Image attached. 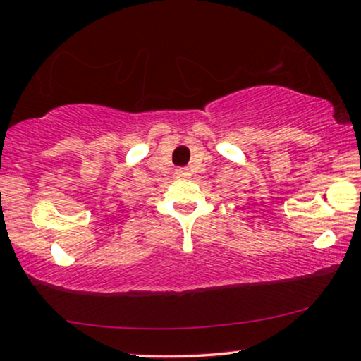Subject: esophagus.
Segmentation results:
<instances>
[{
	"instance_id": "esophagus-1",
	"label": "esophagus",
	"mask_w": 361,
	"mask_h": 361,
	"mask_svg": "<svg viewBox=\"0 0 361 361\" xmlns=\"http://www.w3.org/2000/svg\"><path fill=\"white\" fill-rule=\"evenodd\" d=\"M176 176L180 177V179H184V177H189V171L184 169V167H180V169H176Z\"/></svg>"
}]
</instances>
